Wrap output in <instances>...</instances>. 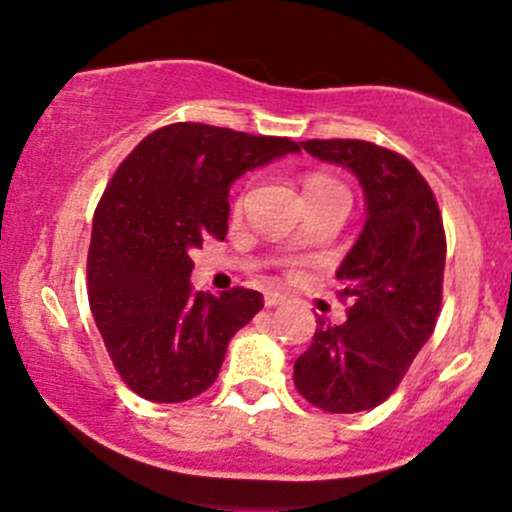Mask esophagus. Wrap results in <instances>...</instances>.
Segmentation results:
<instances>
[{
	"label": "esophagus",
	"mask_w": 512,
	"mask_h": 512,
	"mask_svg": "<svg viewBox=\"0 0 512 512\" xmlns=\"http://www.w3.org/2000/svg\"><path fill=\"white\" fill-rule=\"evenodd\" d=\"M263 303H266V308H276L283 303V296L278 291H266V296H263Z\"/></svg>",
	"instance_id": "34e87169"
}]
</instances>
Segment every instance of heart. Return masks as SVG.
<instances>
[{
    "mask_svg": "<svg viewBox=\"0 0 512 512\" xmlns=\"http://www.w3.org/2000/svg\"><path fill=\"white\" fill-rule=\"evenodd\" d=\"M328 186H338V184L333 179H328V176L313 174V176H308L306 184H303V194H308V191H316V189H328Z\"/></svg>",
    "mask_w": 512,
    "mask_h": 512,
    "instance_id": "b5f03b06",
    "label": "heart"
}]
</instances>
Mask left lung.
I'll return each instance as SVG.
<instances>
[{"instance_id": "8db88e82", "label": "left lung", "mask_w": 512, "mask_h": 512, "mask_svg": "<svg viewBox=\"0 0 512 512\" xmlns=\"http://www.w3.org/2000/svg\"><path fill=\"white\" fill-rule=\"evenodd\" d=\"M316 159L343 166L366 196V224L338 266L348 321L318 318L293 383L311 406L358 413L391 396L438 321L445 234L438 201L406 156L361 139L301 141Z\"/></svg>"}]
</instances>
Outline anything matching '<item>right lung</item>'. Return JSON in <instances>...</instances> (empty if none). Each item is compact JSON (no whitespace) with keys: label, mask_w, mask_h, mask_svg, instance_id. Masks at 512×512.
I'll return each mask as SVG.
<instances>
[{"label":"right lung","mask_w":512,"mask_h":512,"mask_svg":"<svg viewBox=\"0 0 512 512\" xmlns=\"http://www.w3.org/2000/svg\"><path fill=\"white\" fill-rule=\"evenodd\" d=\"M301 146L209 124H169L146 136L101 196L86 258L89 306L126 386L181 403L216 381L234 333L263 308L251 288L194 291L191 251L224 241L239 176Z\"/></svg>","instance_id":"add662e5"}]
</instances>
